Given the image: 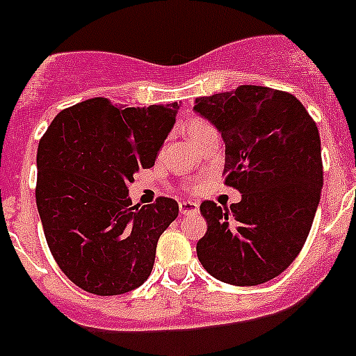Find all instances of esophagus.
<instances>
[{"instance_id": "obj_1", "label": "esophagus", "mask_w": 356, "mask_h": 356, "mask_svg": "<svg viewBox=\"0 0 356 356\" xmlns=\"http://www.w3.org/2000/svg\"><path fill=\"white\" fill-rule=\"evenodd\" d=\"M200 210V204L192 203V201H181L180 203V213L184 215H191V213H197Z\"/></svg>"}]
</instances>
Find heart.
<instances>
[{
    "mask_svg": "<svg viewBox=\"0 0 356 356\" xmlns=\"http://www.w3.org/2000/svg\"><path fill=\"white\" fill-rule=\"evenodd\" d=\"M204 127H207V123H203V122H194V123H191V127H188V136H192V134H195V132H197V130L204 129Z\"/></svg>",
    "mask_w": 356,
    "mask_h": 356,
    "instance_id": "heart-1",
    "label": "heart"
}]
</instances>
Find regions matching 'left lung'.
Wrapping results in <instances>:
<instances>
[{"instance_id":"8db88e82","label":"left lung","mask_w":356,"mask_h":356,"mask_svg":"<svg viewBox=\"0 0 356 356\" xmlns=\"http://www.w3.org/2000/svg\"><path fill=\"white\" fill-rule=\"evenodd\" d=\"M194 111L222 136L226 185L242 194L229 210L213 201L201 204L208 229L195 247L197 257L227 284L268 282L298 256L318 210V127L291 93L250 84L200 97Z\"/></svg>"}]
</instances>
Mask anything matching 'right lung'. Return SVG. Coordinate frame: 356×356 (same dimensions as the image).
<instances>
[{"mask_svg": "<svg viewBox=\"0 0 356 356\" xmlns=\"http://www.w3.org/2000/svg\"><path fill=\"white\" fill-rule=\"evenodd\" d=\"M178 109V102L122 109L97 97L61 111L38 143L35 195L45 240L84 291L123 295L152 273L178 203L159 197L132 207L129 185L155 164Z\"/></svg>", "mask_w": 356, "mask_h": 356, "instance_id": "obj_1", "label": "right lung"}]
</instances>
